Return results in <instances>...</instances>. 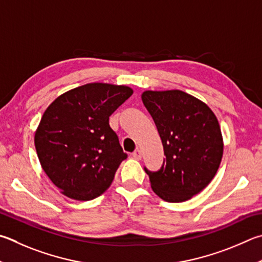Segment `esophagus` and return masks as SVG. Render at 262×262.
<instances>
[{
	"instance_id": "obj_1",
	"label": "esophagus",
	"mask_w": 262,
	"mask_h": 262,
	"mask_svg": "<svg viewBox=\"0 0 262 262\" xmlns=\"http://www.w3.org/2000/svg\"><path fill=\"white\" fill-rule=\"evenodd\" d=\"M133 157H134L135 159H137V160H140L141 158H142V151L141 150H135L134 152H133Z\"/></svg>"
}]
</instances>
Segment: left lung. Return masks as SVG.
<instances>
[{
	"mask_svg": "<svg viewBox=\"0 0 262 262\" xmlns=\"http://www.w3.org/2000/svg\"><path fill=\"white\" fill-rule=\"evenodd\" d=\"M142 101L163 142L164 159L150 172L151 188L163 201L181 203L211 182L223 155L221 128L213 111L182 90H145Z\"/></svg>",
	"mask_w": 262,
	"mask_h": 262,
	"instance_id": "left-lung-1",
	"label": "left lung"
}]
</instances>
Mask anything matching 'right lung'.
<instances>
[{"mask_svg": "<svg viewBox=\"0 0 262 262\" xmlns=\"http://www.w3.org/2000/svg\"><path fill=\"white\" fill-rule=\"evenodd\" d=\"M132 94L127 85L87 83L47 107L34 144L42 169L66 197L92 201L111 185L127 155L108 117Z\"/></svg>", "mask_w": 262, "mask_h": 262, "instance_id": "obj_1", "label": "right lung"}]
</instances>
